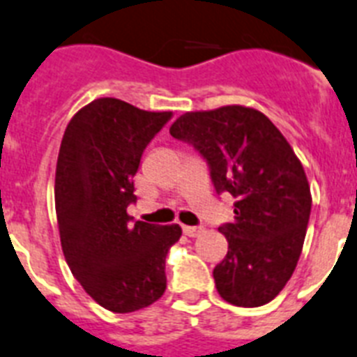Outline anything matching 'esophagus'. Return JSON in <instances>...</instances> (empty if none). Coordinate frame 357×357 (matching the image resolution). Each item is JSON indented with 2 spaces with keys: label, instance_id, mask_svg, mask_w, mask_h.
Returning a JSON list of instances; mask_svg holds the SVG:
<instances>
[{
  "label": "esophagus",
  "instance_id": "1",
  "mask_svg": "<svg viewBox=\"0 0 357 357\" xmlns=\"http://www.w3.org/2000/svg\"><path fill=\"white\" fill-rule=\"evenodd\" d=\"M183 233L187 234V236H190V238H194V236H199V234L204 233V227H192V225H183Z\"/></svg>",
  "mask_w": 357,
  "mask_h": 357
}]
</instances>
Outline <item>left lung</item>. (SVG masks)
<instances>
[{"mask_svg": "<svg viewBox=\"0 0 357 357\" xmlns=\"http://www.w3.org/2000/svg\"><path fill=\"white\" fill-rule=\"evenodd\" d=\"M170 135L192 144L216 192L234 198V220L218 227L229 242L213 271L220 297L268 304L294 275L308 227L312 194L299 158L262 112L240 104L183 113Z\"/></svg>", "mask_w": 357, "mask_h": 357, "instance_id": "left-lung-1", "label": "left lung"}]
</instances>
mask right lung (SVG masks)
<instances>
[{"label":"right lung","instance_id":"1","mask_svg":"<svg viewBox=\"0 0 357 357\" xmlns=\"http://www.w3.org/2000/svg\"><path fill=\"white\" fill-rule=\"evenodd\" d=\"M172 112H144L119 98L78 109L63 132L54 178L60 242L71 273L102 308L130 314L167 289L165 259L181 227L133 222V176Z\"/></svg>","mask_w":357,"mask_h":357}]
</instances>
